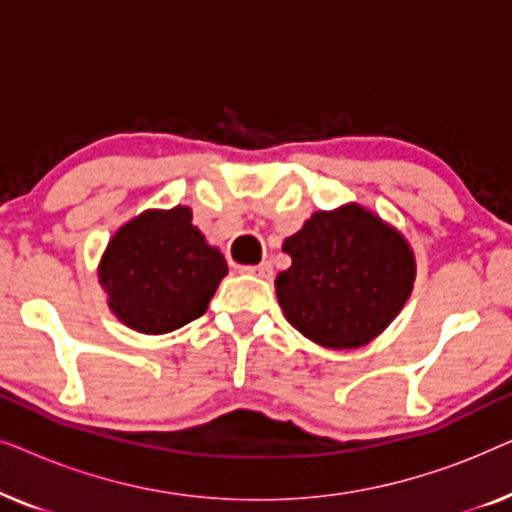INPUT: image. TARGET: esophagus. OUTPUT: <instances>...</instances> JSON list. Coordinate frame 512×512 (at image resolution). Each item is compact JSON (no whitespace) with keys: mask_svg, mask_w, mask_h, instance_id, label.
Masks as SVG:
<instances>
[{"mask_svg":"<svg viewBox=\"0 0 512 512\" xmlns=\"http://www.w3.org/2000/svg\"><path fill=\"white\" fill-rule=\"evenodd\" d=\"M244 272H249V275L261 277V279H270L272 265L268 261H263V263H258V265H247V268H244Z\"/></svg>","mask_w":512,"mask_h":512,"instance_id":"obj_1","label":"esophagus"}]
</instances>
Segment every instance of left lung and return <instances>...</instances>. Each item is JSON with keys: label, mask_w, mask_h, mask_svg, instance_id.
Here are the masks:
<instances>
[{"label": "left lung", "mask_w": 512, "mask_h": 512, "mask_svg": "<svg viewBox=\"0 0 512 512\" xmlns=\"http://www.w3.org/2000/svg\"><path fill=\"white\" fill-rule=\"evenodd\" d=\"M291 268L275 279L289 324L319 345L354 349L387 328L415 282V256L359 205L317 212L286 237Z\"/></svg>", "instance_id": "obj_1"}]
</instances>
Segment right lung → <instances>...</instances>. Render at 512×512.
I'll use <instances>...</instances> for the list:
<instances>
[{
  "instance_id": "1",
  "label": "right lung",
  "mask_w": 512,
  "mask_h": 512,
  "mask_svg": "<svg viewBox=\"0 0 512 512\" xmlns=\"http://www.w3.org/2000/svg\"><path fill=\"white\" fill-rule=\"evenodd\" d=\"M191 219L188 207L144 212L104 251L100 282L111 312L139 333H170L202 317L226 277V258Z\"/></svg>"
}]
</instances>
